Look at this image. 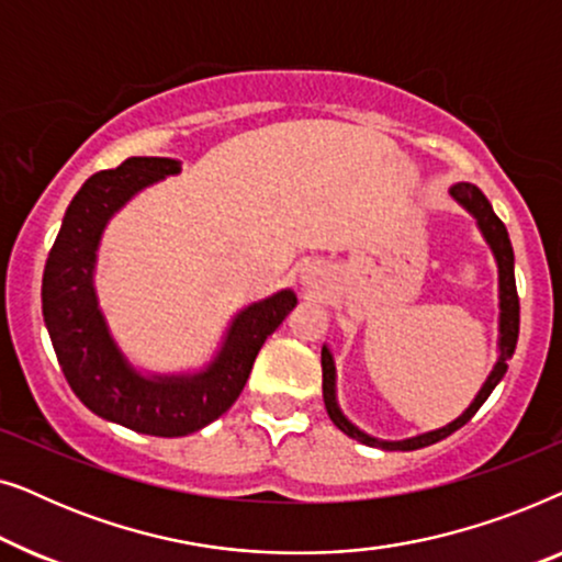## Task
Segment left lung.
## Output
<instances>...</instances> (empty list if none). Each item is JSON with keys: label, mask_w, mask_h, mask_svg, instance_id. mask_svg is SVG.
I'll list each match as a JSON object with an SVG mask.
<instances>
[{"label": "left lung", "mask_w": 562, "mask_h": 562, "mask_svg": "<svg viewBox=\"0 0 562 562\" xmlns=\"http://www.w3.org/2000/svg\"><path fill=\"white\" fill-rule=\"evenodd\" d=\"M450 196L463 206L465 212H471L475 217V225H479L483 240L488 243L491 252H494L496 266H498V358L494 363V371L488 373L486 383H483L479 394L471 402V406L460 414L458 419H452L450 425L440 429H432V432L406 437V440H379V437L366 435L363 429H358L352 422L345 417L340 404H337V371H335V358L329 348L325 345L322 348V394H325V409L329 419L335 422L337 429H342L345 435L352 437V440L368 445V448H381V450H419L427 448V445L440 442L445 437L456 432L465 425L468 419L473 417L475 412L481 409V404L491 396V391L496 389V383L504 379L506 363L514 356V348H517L519 337V296H517V281H514V250L509 243V233H506L504 222L494 214V206L488 204V199L483 196V191L473 183H456L450 189Z\"/></svg>", "instance_id": "left-lung-1"}]
</instances>
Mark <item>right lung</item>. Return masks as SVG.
<instances>
[{
	"mask_svg": "<svg viewBox=\"0 0 562 562\" xmlns=\"http://www.w3.org/2000/svg\"><path fill=\"white\" fill-rule=\"evenodd\" d=\"M179 171L173 158H127L91 176L68 204L43 271V319L68 386L97 417L153 437H183L222 417L240 396L266 337L296 306L291 289L245 306L217 356L196 373L145 375L130 363L99 306L97 250L106 222L137 191Z\"/></svg>",
	"mask_w": 562,
	"mask_h": 562,
	"instance_id": "1",
	"label": "right lung"
}]
</instances>
